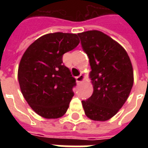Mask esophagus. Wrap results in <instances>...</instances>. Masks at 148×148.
Wrapping results in <instances>:
<instances>
[{"instance_id":"34e87169","label":"esophagus","mask_w":148,"mask_h":148,"mask_svg":"<svg viewBox=\"0 0 148 148\" xmlns=\"http://www.w3.org/2000/svg\"><path fill=\"white\" fill-rule=\"evenodd\" d=\"M84 80H85V76H84L83 74H80L79 76H77L76 77V81H77V83H80L82 82H83Z\"/></svg>"}]
</instances>
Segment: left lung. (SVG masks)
Returning <instances> with one entry per match:
<instances>
[{
	"label": "left lung",
	"mask_w": 148,
	"mask_h": 148,
	"mask_svg": "<svg viewBox=\"0 0 148 148\" xmlns=\"http://www.w3.org/2000/svg\"><path fill=\"white\" fill-rule=\"evenodd\" d=\"M77 36L90 59L93 86L92 96L82 101L84 111L93 121H108L124 106L133 86L130 58L122 46L100 31Z\"/></svg>",
	"instance_id": "1"
}]
</instances>
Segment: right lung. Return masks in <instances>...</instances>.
<instances>
[{
	"label": "right lung",
	"mask_w": 148,
	"mask_h": 148,
	"mask_svg": "<svg viewBox=\"0 0 148 148\" xmlns=\"http://www.w3.org/2000/svg\"><path fill=\"white\" fill-rule=\"evenodd\" d=\"M77 35L55 32L39 37L25 51L18 68L21 93L37 114L47 119L67 111L76 80L62 55L79 43Z\"/></svg>",
	"instance_id": "obj_1"
}]
</instances>
